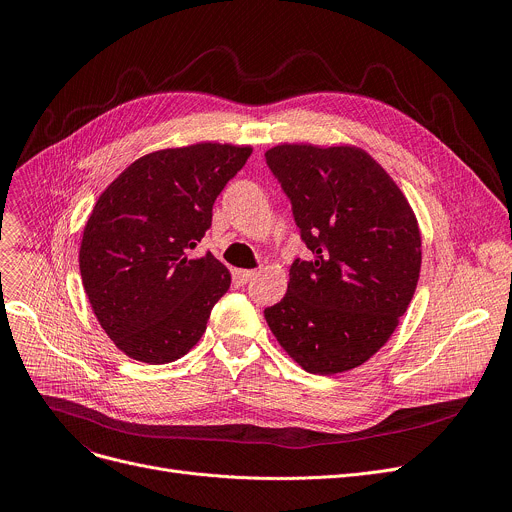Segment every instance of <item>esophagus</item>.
<instances>
[{
    "label": "esophagus",
    "mask_w": 512,
    "mask_h": 512,
    "mask_svg": "<svg viewBox=\"0 0 512 512\" xmlns=\"http://www.w3.org/2000/svg\"><path fill=\"white\" fill-rule=\"evenodd\" d=\"M255 273H257L255 269H237V279H239L241 283H247Z\"/></svg>",
    "instance_id": "1"
}]
</instances>
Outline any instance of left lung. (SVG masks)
<instances>
[{"label":"left lung","mask_w":512,"mask_h":512,"mask_svg":"<svg viewBox=\"0 0 512 512\" xmlns=\"http://www.w3.org/2000/svg\"><path fill=\"white\" fill-rule=\"evenodd\" d=\"M265 160L294 206L312 259L289 267L265 320L300 367L336 375L377 354L421 271L417 216L387 170L350 143H279Z\"/></svg>","instance_id":"obj_1"}]
</instances>
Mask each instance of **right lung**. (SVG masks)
Masks as SVG:
<instances>
[{"label": "right lung", "mask_w": 512, "mask_h": 512, "mask_svg": "<svg viewBox=\"0 0 512 512\" xmlns=\"http://www.w3.org/2000/svg\"><path fill=\"white\" fill-rule=\"evenodd\" d=\"M251 152L216 141L156 150L95 202L79 253L83 287L101 328L129 358L174 362L202 338L231 271L210 251L194 259L188 251Z\"/></svg>", "instance_id": "obj_1"}]
</instances>
